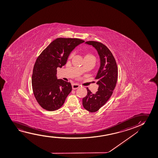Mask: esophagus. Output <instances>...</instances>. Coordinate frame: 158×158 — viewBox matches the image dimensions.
<instances>
[{"label": "esophagus", "instance_id": "obj_1", "mask_svg": "<svg viewBox=\"0 0 158 158\" xmlns=\"http://www.w3.org/2000/svg\"><path fill=\"white\" fill-rule=\"evenodd\" d=\"M80 87L79 85L77 84H73L72 85V89H78Z\"/></svg>", "mask_w": 158, "mask_h": 158}]
</instances>
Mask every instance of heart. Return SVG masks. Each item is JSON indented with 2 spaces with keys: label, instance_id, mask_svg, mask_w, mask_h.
Segmentation results:
<instances>
[{
  "label": "heart",
  "instance_id": "b5f03b06",
  "mask_svg": "<svg viewBox=\"0 0 158 158\" xmlns=\"http://www.w3.org/2000/svg\"><path fill=\"white\" fill-rule=\"evenodd\" d=\"M73 55V53H72L70 54L69 56V58H71L72 56ZM86 59H89V60H92L94 61V62H95V57L93 56V54H86L84 57V60Z\"/></svg>",
  "mask_w": 158,
  "mask_h": 158
}]
</instances>
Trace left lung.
I'll return each instance as SVG.
<instances>
[{
	"mask_svg": "<svg viewBox=\"0 0 158 158\" xmlns=\"http://www.w3.org/2000/svg\"><path fill=\"white\" fill-rule=\"evenodd\" d=\"M85 43L95 48L100 59L99 69L95 77L99 85L98 91L93 94L87 88V94L82 99L84 107L90 112H95L106 104L112 94L118 79V67L112 52L103 44L95 41Z\"/></svg>",
	"mask_w": 158,
	"mask_h": 158,
	"instance_id": "obj_1",
	"label": "left lung"
}]
</instances>
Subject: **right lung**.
I'll list each match as a JSON object with an SVG mask.
<instances>
[{
	"instance_id": "1",
	"label": "right lung",
	"mask_w": 158,
	"mask_h": 158,
	"mask_svg": "<svg viewBox=\"0 0 158 158\" xmlns=\"http://www.w3.org/2000/svg\"><path fill=\"white\" fill-rule=\"evenodd\" d=\"M84 41L78 38H59L37 58L33 69L32 86L42 108L53 111L63 106L72 89L70 82L57 79L56 69L64 66L71 52Z\"/></svg>"
}]
</instances>
